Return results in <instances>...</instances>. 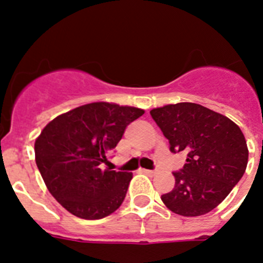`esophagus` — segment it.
I'll return each instance as SVG.
<instances>
[{
    "label": "esophagus",
    "instance_id": "1",
    "mask_svg": "<svg viewBox=\"0 0 263 263\" xmlns=\"http://www.w3.org/2000/svg\"><path fill=\"white\" fill-rule=\"evenodd\" d=\"M141 173L147 174V175H155V174H157V171H155V170H146V168H141Z\"/></svg>",
    "mask_w": 263,
    "mask_h": 263
}]
</instances>
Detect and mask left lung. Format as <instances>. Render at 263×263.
<instances>
[{
    "label": "left lung",
    "mask_w": 263,
    "mask_h": 263,
    "mask_svg": "<svg viewBox=\"0 0 263 263\" xmlns=\"http://www.w3.org/2000/svg\"><path fill=\"white\" fill-rule=\"evenodd\" d=\"M168 139L171 153L187 154L175 185L162 201L176 215L194 217L215 210L240 182L249 150L231 118L195 103H178L150 110Z\"/></svg>",
    "instance_id": "obj_1"
}]
</instances>
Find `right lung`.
I'll return each instance as SVG.
<instances>
[{"label": "right lung", "instance_id": "obj_1", "mask_svg": "<svg viewBox=\"0 0 263 263\" xmlns=\"http://www.w3.org/2000/svg\"><path fill=\"white\" fill-rule=\"evenodd\" d=\"M143 109L90 103L50 121L35 139V162L50 194L76 217L99 220L117 211L132 173L101 170L125 127Z\"/></svg>", "mask_w": 263, "mask_h": 263}]
</instances>
